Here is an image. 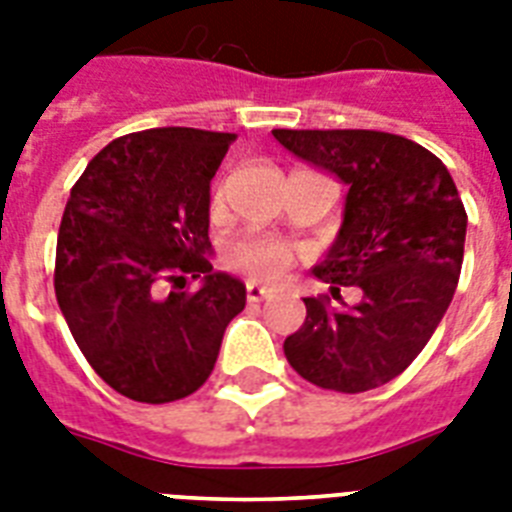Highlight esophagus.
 <instances>
[{"label": "esophagus", "mask_w": 512, "mask_h": 512, "mask_svg": "<svg viewBox=\"0 0 512 512\" xmlns=\"http://www.w3.org/2000/svg\"><path fill=\"white\" fill-rule=\"evenodd\" d=\"M265 297H271V289L260 287L257 281H247V300L249 303H260Z\"/></svg>", "instance_id": "esophagus-1"}]
</instances>
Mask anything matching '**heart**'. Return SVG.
I'll return each mask as SVG.
<instances>
[{
    "label": "heart",
    "instance_id": "1",
    "mask_svg": "<svg viewBox=\"0 0 512 512\" xmlns=\"http://www.w3.org/2000/svg\"><path fill=\"white\" fill-rule=\"evenodd\" d=\"M212 199H223V185H217ZM223 263L252 279L276 281L295 265V247L260 233H241L223 247Z\"/></svg>",
    "mask_w": 512,
    "mask_h": 512
}]
</instances>
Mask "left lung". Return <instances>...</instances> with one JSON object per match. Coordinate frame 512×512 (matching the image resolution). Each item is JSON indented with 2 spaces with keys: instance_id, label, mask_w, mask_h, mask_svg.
I'll return each instance as SVG.
<instances>
[{
  "instance_id": "1",
  "label": "left lung",
  "mask_w": 512,
  "mask_h": 512,
  "mask_svg": "<svg viewBox=\"0 0 512 512\" xmlns=\"http://www.w3.org/2000/svg\"><path fill=\"white\" fill-rule=\"evenodd\" d=\"M305 162L348 185L340 233L313 276L358 300L305 297V324L284 340L303 380L337 393L380 388L428 345L460 281L468 215L444 162L377 130H273Z\"/></svg>"
}]
</instances>
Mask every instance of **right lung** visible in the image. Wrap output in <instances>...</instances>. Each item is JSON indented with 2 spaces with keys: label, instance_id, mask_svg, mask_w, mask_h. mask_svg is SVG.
Masks as SVG:
<instances>
[{
  "label": "right lung",
  "instance_id": "obj_1",
  "mask_svg": "<svg viewBox=\"0 0 512 512\" xmlns=\"http://www.w3.org/2000/svg\"><path fill=\"white\" fill-rule=\"evenodd\" d=\"M233 140L193 127L132 132L111 140L68 196L55 297L100 380L140 404L196 393L247 305L244 284L204 255L209 180ZM196 278L202 287L185 290Z\"/></svg>",
  "mask_w": 512,
  "mask_h": 512
}]
</instances>
